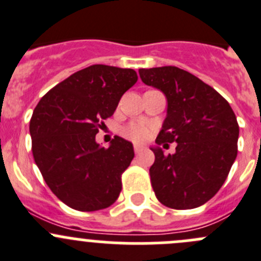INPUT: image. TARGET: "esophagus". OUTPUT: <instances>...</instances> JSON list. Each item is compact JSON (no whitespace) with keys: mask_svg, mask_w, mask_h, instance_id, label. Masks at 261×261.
<instances>
[{"mask_svg":"<svg viewBox=\"0 0 261 261\" xmlns=\"http://www.w3.org/2000/svg\"><path fill=\"white\" fill-rule=\"evenodd\" d=\"M133 150H135L136 155H138V153H140V152H142L143 147H142V146H140V145H135V147H133Z\"/></svg>","mask_w":261,"mask_h":261,"instance_id":"obj_1","label":"esophagus"}]
</instances>
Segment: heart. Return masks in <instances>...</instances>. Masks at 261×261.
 <instances>
[{"instance_id":"obj_1","label":"heart","mask_w":261,"mask_h":261,"mask_svg":"<svg viewBox=\"0 0 261 261\" xmlns=\"http://www.w3.org/2000/svg\"><path fill=\"white\" fill-rule=\"evenodd\" d=\"M123 136L136 143L145 142L151 136V128L143 123H130L123 129Z\"/></svg>"}]
</instances>
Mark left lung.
I'll return each mask as SVG.
<instances>
[{
    "label": "left lung",
    "instance_id": "8db88e82",
    "mask_svg": "<svg viewBox=\"0 0 261 261\" xmlns=\"http://www.w3.org/2000/svg\"><path fill=\"white\" fill-rule=\"evenodd\" d=\"M140 76L168 98V115L156 143H177L174 155L152 148L150 177L156 198L170 209L201 206L220 190L234 163L237 118L220 93L183 69H140Z\"/></svg>",
    "mask_w": 261,
    "mask_h": 261
}]
</instances>
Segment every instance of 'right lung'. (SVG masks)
Masks as SVG:
<instances>
[{"label": "right lung", "instance_id": "1", "mask_svg": "<svg viewBox=\"0 0 261 261\" xmlns=\"http://www.w3.org/2000/svg\"><path fill=\"white\" fill-rule=\"evenodd\" d=\"M137 79L133 69L91 65L56 84L34 109V161L49 190L71 209H106L120 195L121 174L135 158L132 143L115 136L110 147H100L96 135Z\"/></svg>", "mask_w": 261, "mask_h": 261}]
</instances>
